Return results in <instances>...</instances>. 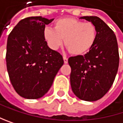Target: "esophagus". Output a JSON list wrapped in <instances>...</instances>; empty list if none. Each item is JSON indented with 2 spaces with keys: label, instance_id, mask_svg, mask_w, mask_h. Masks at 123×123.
Returning <instances> with one entry per match:
<instances>
[{
  "label": "esophagus",
  "instance_id": "34e87169",
  "mask_svg": "<svg viewBox=\"0 0 123 123\" xmlns=\"http://www.w3.org/2000/svg\"><path fill=\"white\" fill-rule=\"evenodd\" d=\"M63 59H64V64H67V62H68V59H67L66 56H63Z\"/></svg>",
  "mask_w": 123,
  "mask_h": 123
}]
</instances>
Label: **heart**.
I'll use <instances>...</instances> for the list:
<instances>
[{
	"instance_id": "b5f03b06",
	"label": "heart",
	"mask_w": 123,
	"mask_h": 123,
	"mask_svg": "<svg viewBox=\"0 0 123 123\" xmlns=\"http://www.w3.org/2000/svg\"><path fill=\"white\" fill-rule=\"evenodd\" d=\"M43 35L51 49L57 50L62 45L64 39V45L69 52L78 56L86 53L93 46L97 30L92 23H84L73 17H64L54 23L53 29L46 27Z\"/></svg>"
}]
</instances>
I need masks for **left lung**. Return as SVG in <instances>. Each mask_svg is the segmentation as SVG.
Wrapping results in <instances>:
<instances>
[{
	"label": "left lung",
	"instance_id": "obj_1",
	"mask_svg": "<svg viewBox=\"0 0 123 123\" xmlns=\"http://www.w3.org/2000/svg\"><path fill=\"white\" fill-rule=\"evenodd\" d=\"M81 19L94 24L97 36L93 46L85 55L68 59L70 84L78 98L95 101L105 95L114 83L120 62L118 45L114 31L100 18L86 16Z\"/></svg>",
	"mask_w": 123,
	"mask_h": 123
}]
</instances>
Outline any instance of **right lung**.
<instances>
[{
    "label": "right lung",
    "instance_id": "obj_1",
    "mask_svg": "<svg viewBox=\"0 0 123 123\" xmlns=\"http://www.w3.org/2000/svg\"><path fill=\"white\" fill-rule=\"evenodd\" d=\"M53 20L41 16L24 18L8 37L7 71L16 92L24 98L45 95L64 64L62 55L50 49L44 38L45 25Z\"/></svg>",
    "mask_w": 123,
    "mask_h": 123
}]
</instances>
